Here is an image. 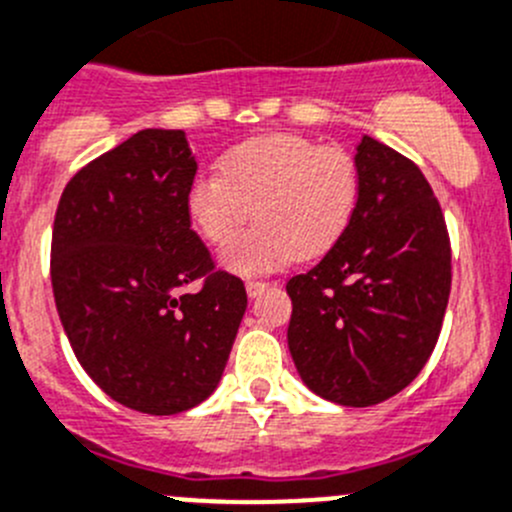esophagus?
<instances>
[{
    "label": "esophagus",
    "instance_id": "34e87169",
    "mask_svg": "<svg viewBox=\"0 0 512 512\" xmlns=\"http://www.w3.org/2000/svg\"><path fill=\"white\" fill-rule=\"evenodd\" d=\"M247 295L250 297H257V295H262V292L267 290V287H270V282H262V280H247Z\"/></svg>",
    "mask_w": 512,
    "mask_h": 512
}]
</instances>
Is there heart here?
Returning <instances> with one entry per match:
<instances>
[{"mask_svg": "<svg viewBox=\"0 0 512 512\" xmlns=\"http://www.w3.org/2000/svg\"><path fill=\"white\" fill-rule=\"evenodd\" d=\"M220 170L197 172L185 210L212 245H225L256 210L258 225L222 252V265L240 275L322 257L345 235L360 202L355 157L292 132L232 147Z\"/></svg>", "mask_w": 512, "mask_h": 512, "instance_id": "1", "label": "heart"}]
</instances>
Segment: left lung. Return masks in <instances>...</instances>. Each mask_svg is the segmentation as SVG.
I'll use <instances>...</instances> for the list:
<instances>
[{
    "instance_id": "left-lung-1",
    "label": "left lung",
    "mask_w": 512,
    "mask_h": 512,
    "mask_svg": "<svg viewBox=\"0 0 512 512\" xmlns=\"http://www.w3.org/2000/svg\"><path fill=\"white\" fill-rule=\"evenodd\" d=\"M360 202L335 247L287 282V345L307 388L367 408L418 377L450 297V235L433 187L393 147L362 137Z\"/></svg>"
}]
</instances>
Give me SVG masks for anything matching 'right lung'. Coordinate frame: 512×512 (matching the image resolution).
I'll list each match as a JSON object with an SVG mask.
<instances>
[{"label": "right lung", "mask_w": 512, "mask_h": 512, "mask_svg": "<svg viewBox=\"0 0 512 512\" xmlns=\"http://www.w3.org/2000/svg\"><path fill=\"white\" fill-rule=\"evenodd\" d=\"M197 162L182 130H142L64 187L49 275L79 365L119 405L175 415L220 382L247 307L185 210ZM200 281V291L186 287Z\"/></svg>", "instance_id": "1"}]
</instances>
